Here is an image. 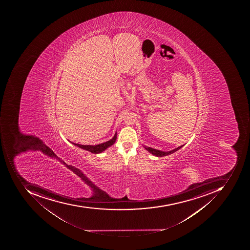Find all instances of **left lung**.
<instances>
[{
    "label": "left lung",
    "mask_w": 250,
    "mask_h": 250,
    "mask_svg": "<svg viewBox=\"0 0 250 250\" xmlns=\"http://www.w3.org/2000/svg\"><path fill=\"white\" fill-rule=\"evenodd\" d=\"M183 146H180L177 147V148H174V149H172L170 151H167V152H165V151H161L158 150V149H156V148H151V147L146 146H144V148L148 151V152H150L152 155H155V156L157 157H162V156H166V155H170V154H173V152H176V151L179 150Z\"/></svg>",
    "instance_id": "1"
}]
</instances>
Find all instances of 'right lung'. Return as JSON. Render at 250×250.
<instances>
[{
	"mask_svg": "<svg viewBox=\"0 0 250 250\" xmlns=\"http://www.w3.org/2000/svg\"><path fill=\"white\" fill-rule=\"evenodd\" d=\"M116 137H117V134L116 132L113 138L110 139L109 141L96 146L81 145V144H75V143H70L73 145L79 147V148H83V149H85V150L88 151V152H92V153L99 154L106 150V148H109V146H111L116 142Z\"/></svg>",
	"mask_w": 250,
	"mask_h": 250,
	"instance_id": "1",
	"label": "right lung"
}]
</instances>
